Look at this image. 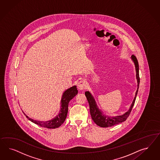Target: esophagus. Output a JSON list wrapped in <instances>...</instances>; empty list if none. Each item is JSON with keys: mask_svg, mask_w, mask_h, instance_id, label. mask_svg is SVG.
I'll use <instances>...</instances> for the list:
<instances>
[{"mask_svg": "<svg viewBox=\"0 0 160 160\" xmlns=\"http://www.w3.org/2000/svg\"><path fill=\"white\" fill-rule=\"evenodd\" d=\"M86 86H87V82L84 80H80L78 83V88L79 90H82L84 88H85Z\"/></svg>", "mask_w": 160, "mask_h": 160, "instance_id": "1", "label": "esophagus"}]
</instances>
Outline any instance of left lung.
Segmentation results:
<instances>
[{
  "mask_svg": "<svg viewBox=\"0 0 160 160\" xmlns=\"http://www.w3.org/2000/svg\"><path fill=\"white\" fill-rule=\"evenodd\" d=\"M131 59L132 60L133 62L135 64L136 71V78L137 80V90L136 91V95L134 98L131 104L130 109L128 112H125L124 114L121 116H117L115 117H109L105 114H103L102 112L98 108L94 97H92V94L89 92H86L85 95L87 98V101L88 102L89 106H90V114L92 118V120L94 122L97 124V126H100L101 127H109L112 126L120 124L122 122L126 121L128 117L129 116L131 112L132 107L136 101L137 94L138 92V90L139 88L140 84V77H139V66L138 60L134 55L131 56Z\"/></svg>",
  "mask_w": 160,
  "mask_h": 160,
  "instance_id": "left-lung-1",
  "label": "left lung"
}]
</instances>
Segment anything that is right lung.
<instances>
[{
    "mask_svg": "<svg viewBox=\"0 0 160 160\" xmlns=\"http://www.w3.org/2000/svg\"><path fill=\"white\" fill-rule=\"evenodd\" d=\"M78 93V90L76 86L67 89L64 92H63L62 99H61V106H60V110L58 112V114L54 117L53 119L48 120V121H38L35 120L32 118H29V117L26 116L25 114H24L26 117L29 119V120L33 122L34 124L38 126L42 127L44 128H56L61 126L65 121L68 112V102L77 95Z\"/></svg>",
    "mask_w": 160,
    "mask_h": 160,
    "instance_id": "obj_1",
    "label": "right lung"
}]
</instances>
